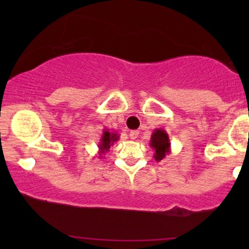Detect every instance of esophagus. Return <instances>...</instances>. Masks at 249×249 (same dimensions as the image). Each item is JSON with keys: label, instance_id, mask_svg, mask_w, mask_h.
<instances>
[{"label": "esophagus", "instance_id": "obj_1", "mask_svg": "<svg viewBox=\"0 0 249 249\" xmlns=\"http://www.w3.org/2000/svg\"><path fill=\"white\" fill-rule=\"evenodd\" d=\"M139 136V131H131L130 132V138L133 139V141H136L137 138H138Z\"/></svg>", "mask_w": 249, "mask_h": 249}]
</instances>
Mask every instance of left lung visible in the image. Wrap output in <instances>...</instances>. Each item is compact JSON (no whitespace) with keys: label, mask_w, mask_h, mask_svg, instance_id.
<instances>
[{"label":"left lung","mask_w":249,"mask_h":249,"mask_svg":"<svg viewBox=\"0 0 249 249\" xmlns=\"http://www.w3.org/2000/svg\"><path fill=\"white\" fill-rule=\"evenodd\" d=\"M150 146L153 148V158L160 161L167 154L171 153V142L167 132L162 128H157L151 136Z\"/></svg>","instance_id":"1"}]
</instances>
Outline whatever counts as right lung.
<instances>
[{
	"instance_id": "right-lung-1",
	"label": "right lung",
	"mask_w": 249,
	"mask_h": 249,
	"mask_svg": "<svg viewBox=\"0 0 249 249\" xmlns=\"http://www.w3.org/2000/svg\"><path fill=\"white\" fill-rule=\"evenodd\" d=\"M119 134L115 132V131H110L108 128H105L103 131V134L101 137V141L98 142V154L99 158H102L105 153L108 152L110 147L112 146L115 142H118Z\"/></svg>"
}]
</instances>
